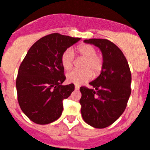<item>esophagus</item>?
I'll return each instance as SVG.
<instances>
[{
  "mask_svg": "<svg viewBox=\"0 0 150 150\" xmlns=\"http://www.w3.org/2000/svg\"><path fill=\"white\" fill-rule=\"evenodd\" d=\"M79 89H80V87H79V86L77 85L75 86V90H76V91H77V90H79Z\"/></svg>",
  "mask_w": 150,
  "mask_h": 150,
  "instance_id": "1",
  "label": "esophagus"
}]
</instances>
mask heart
Returning <instances> with one entry per match:
<instances>
[{
    "label": "heart",
    "mask_w": 150,
    "mask_h": 150,
    "mask_svg": "<svg viewBox=\"0 0 150 150\" xmlns=\"http://www.w3.org/2000/svg\"><path fill=\"white\" fill-rule=\"evenodd\" d=\"M84 59L82 64L83 70H74L67 75V81L76 85H81L92 78L93 74L98 75L103 68V58L97 54V50L90 45H81L74 51L67 48L61 55V64L65 70H70L74 64V53Z\"/></svg>",
    "instance_id": "obj_1"
}]
</instances>
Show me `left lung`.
<instances>
[{"instance_id": "1", "label": "left lung", "mask_w": 150, "mask_h": 150, "mask_svg": "<svg viewBox=\"0 0 150 150\" xmlns=\"http://www.w3.org/2000/svg\"><path fill=\"white\" fill-rule=\"evenodd\" d=\"M85 43L98 47L103 53L100 75L89 83L92 88L81 87V115L91 127L104 128L119 118L131 95L132 74L121 50L106 39H89Z\"/></svg>"}]
</instances>
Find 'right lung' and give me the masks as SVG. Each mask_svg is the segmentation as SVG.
<instances>
[{
  "mask_svg": "<svg viewBox=\"0 0 150 150\" xmlns=\"http://www.w3.org/2000/svg\"><path fill=\"white\" fill-rule=\"evenodd\" d=\"M80 40L52 33L28 51L18 69L16 90L21 110L33 122L47 125L62 115V101L74 91V84L62 85L66 76L61 55Z\"/></svg>",
  "mask_w": 150,
  "mask_h": 150,
  "instance_id": "add662e5",
  "label": "right lung"
}]
</instances>
